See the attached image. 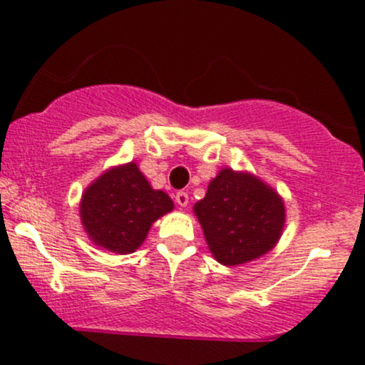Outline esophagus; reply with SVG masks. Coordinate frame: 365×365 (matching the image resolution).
I'll list each match as a JSON object with an SVG mask.
<instances>
[{
	"label": "esophagus",
	"instance_id": "obj_1",
	"mask_svg": "<svg viewBox=\"0 0 365 365\" xmlns=\"http://www.w3.org/2000/svg\"><path fill=\"white\" fill-rule=\"evenodd\" d=\"M175 200H177V204L180 207H185L188 204V194H187V192H177V195H175Z\"/></svg>",
	"mask_w": 365,
	"mask_h": 365
}]
</instances>
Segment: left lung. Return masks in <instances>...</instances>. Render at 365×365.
<instances>
[{"label": "left lung", "instance_id": "8db88e82", "mask_svg": "<svg viewBox=\"0 0 365 365\" xmlns=\"http://www.w3.org/2000/svg\"><path fill=\"white\" fill-rule=\"evenodd\" d=\"M217 262L237 266L269 252L284 225L283 200L261 180L226 168L194 206Z\"/></svg>", "mask_w": 365, "mask_h": 365}]
</instances>
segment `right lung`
Listing matches in <instances>:
<instances>
[{
  "instance_id": "1",
  "label": "right lung",
  "mask_w": 365,
  "mask_h": 365,
  "mask_svg": "<svg viewBox=\"0 0 365 365\" xmlns=\"http://www.w3.org/2000/svg\"><path fill=\"white\" fill-rule=\"evenodd\" d=\"M173 209L163 190L150 188L135 163L118 166L83 192L81 217L96 245L130 254L144 242L150 225Z\"/></svg>"
}]
</instances>
